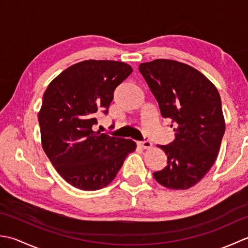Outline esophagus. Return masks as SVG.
Here are the masks:
<instances>
[{"instance_id":"obj_1","label":"esophagus","mask_w":248,"mask_h":248,"mask_svg":"<svg viewBox=\"0 0 248 248\" xmlns=\"http://www.w3.org/2000/svg\"><path fill=\"white\" fill-rule=\"evenodd\" d=\"M138 145L144 149H149L152 147V143L149 140H143V141H138Z\"/></svg>"}]
</instances>
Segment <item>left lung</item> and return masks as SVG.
<instances>
[{
    "label": "left lung",
    "instance_id": "8db88e82",
    "mask_svg": "<svg viewBox=\"0 0 248 248\" xmlns=\"http://www.w3.org/2000/svg\"><path fill=\"white\" fill-rule=\"evenodd\" d=\"M140 72L154 93L163 118H170L176 139L159 146L167 165L154 172L161 186L187 189L214 164L225 133L222 101L214 84L183 62L155 60L140 64Z\"/></svg>",
    "mask_w": 248,
    "mask_h": 248
}]
</instances>
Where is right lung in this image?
I'll return each instance as SVG.
<instances>
[{"mask_svg":"<svg viewBox=\"0 0 248 248\" xmlns=\"http://www.w3.org/2000/svg\"><path fill=\"white\" fill-rule=\"evenodd\" d=\"M133 69L116 61H83L67 68L46 89L38 113L41 145L66 182L96 191L114 180L135 141L93 130L108 114L114 91Z\"/></svg>","mask_w":248,"mask_h":248,"instance_id":"1","label":"right lung"}]
</instances>
